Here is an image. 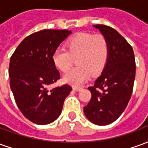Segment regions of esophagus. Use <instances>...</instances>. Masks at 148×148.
Here are the masks:
<instances>
[{"label":"esophagus","instance_id":"obj_1","mask_svg":"<svg viewBox=\"0 0 148 148\" xmlns=\"http://www.w3.org/2000/svg\"><path fill=\"white\" fill-rule=\"evenodd\" d=\"M82 87H77V86H73V90H75V91H80L82 90Z\"/></svg>","mask_w":148,"mask_h":148}]
</instances>
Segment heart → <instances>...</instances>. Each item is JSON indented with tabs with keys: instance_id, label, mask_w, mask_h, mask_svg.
<instances>
[{
	"instance_id": "b5f03b06",
	"label": "heart",
	"mask_w": 148,
	"mask_h": 148,
	"mask_svg": "<svg viewBox=\"0 0 148 148\" xmlns=\"http://www.w3.org/2000/svg\"><path fill=\"white\" fill-rule=\"evenodd\" d=\"M66 50L58 49L53 54V62L57 69L67 72L77 59L78 67L65 74L66 83L81 86L90 79L91 74H97L103 71L108 62L109 46L103 35L79 33L66 42Z\"/></svg>"
}]
</instances>
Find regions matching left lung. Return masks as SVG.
Segmentation results:
<instances>
[{
    "label": "left lung",
    "mask_w": 148,
    "mask_h": 148,
    "mask_svg": "<svg viewBox=\"0 0 148 148\" xmlns=\"http://www.w3.org/2000/svg\"><path fill=\"white\" fill-rule=\"evenodd\" d=\"M93 27L108 40L109 55L94 86L88 88L92 97L84 107V113L93 124L107 125L117 120L128 104L136 77V62L132 47L115 29L101 24Z\"/></svg>",
    "instance_id": "left-lung-1"
}]
</instances>
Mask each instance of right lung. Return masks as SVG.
I'll list each match as a JSON object with an SVG mask.
<instances>
[{
    "instance_id": "obj_1",
    "label": "right lung",
    "mask_w": 148,
    "mask_h": 148,
    "mask_svg": "<svg viewBox=\"0 0 148 148\" xmlns=\"http://www.w3.org/2000/svg\"><path fill=\"white\" fill-rule=\"evenodd\" d=\"M71 33L46 29L32 34L19 44L10 58V88L16 103L24 116L35 124L55 121L72 90L68 85L48 90L60 77L53 54Z\"/></svg>"
}]
</instances>
